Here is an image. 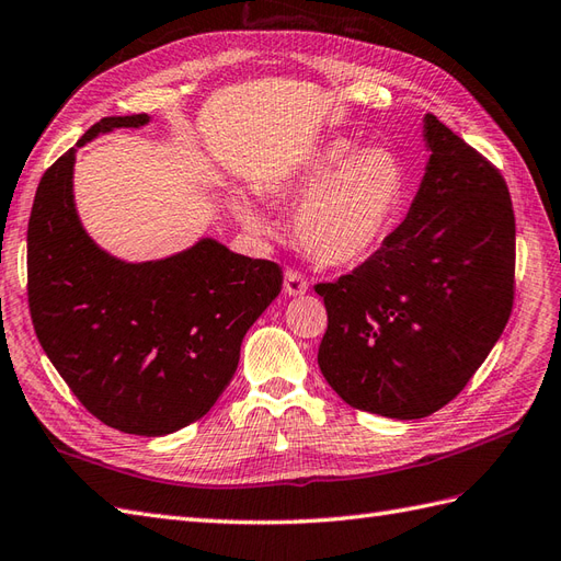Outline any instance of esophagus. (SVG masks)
I'll list each match as a JSON object with an SVG mask.
<instances>
[{
	"instance_id": "esophagus-1",
	"label": "esophagus",
	"mask_w": 561,
	"mask_h": 561,
	"mask_svg": "<svg viewBox=\"0 0 561 561\" xmlns=\"http://www.w3.org/2000/svg\"><path fill=\"white\" fill-rule=\"evenodd\" d=\"M284 291L289 296H301L308 291V282L298 270H286L284 272Z\"/></svg>"
}]
</instances>
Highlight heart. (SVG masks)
Masks as SVG:
<instances>
[{
  "mask_svg": "<svg viewBox=\"0 0 561 561\" xmlns=\"http://www.w3.org/2000/svg\"><path fill=\"white\" fill-rule=\"evenodd\" d=\"M265 198H304L294 233L312 260L330 267L358 265L394 229L407 198V169L387 148L358 152L351 142L334 140L298 172L270 181ZM233 213L255 237L270 231L267 217L251 201L239 198Z\"/></svg>",
  "mask_w": 561,
  "mask_h": 561,
  "instance_id": "b5f03b06",
  "label": "heart"
}]
</instances>
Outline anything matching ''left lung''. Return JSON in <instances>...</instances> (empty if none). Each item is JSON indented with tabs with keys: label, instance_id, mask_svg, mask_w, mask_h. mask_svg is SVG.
Listing matches in <instances>:
<instances>
[{
	"label": "left lung",
	"instance_id": "left-lung-1",
	"mask_svg": "<svg viewBox=\"0 0 561 561\" xmlns=\"http://www.w3.org/2000/svg\"><path fill=\"white\" fill-rule=\"evenodd\" d=\"M430 160L407 219L366 263L316 284L318 366L348 407L413 421L457 397L514 306L516 225L488 158L425 116Z\"/></svg>",
	"mask_w": 561,
	"mask_h": 561
}]
</instances>
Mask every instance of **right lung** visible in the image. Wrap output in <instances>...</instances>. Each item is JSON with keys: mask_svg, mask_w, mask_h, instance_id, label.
<instances>
[{"mask_svg": "<svg viewBox=\"0 0 561 561\" xmlns=\"http://www.w3.org/2000/svg\"><path fill=\"white\" fill-rule=\"evenodd\" d=\"M148 114L104 116L78 146ZM76 150L41 179L28 219V306L37 342L98 421L160 437L215 407L239 366L243 334L282 291V267L203 239L122 263L100 251L73 205Z\"/></svg>", "mask_w": 561, "mask_h": 561, "instance_id": "add662e5", "label": "right lung"}]
</instances>
